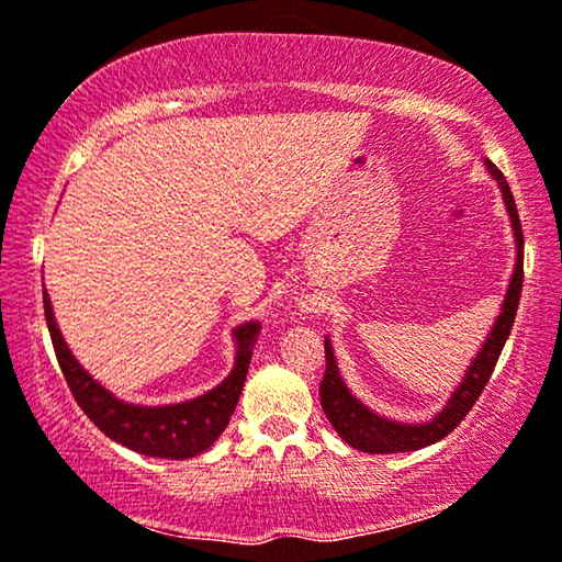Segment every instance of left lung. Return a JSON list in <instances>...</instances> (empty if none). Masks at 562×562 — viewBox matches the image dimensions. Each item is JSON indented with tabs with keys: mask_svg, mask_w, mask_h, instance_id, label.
<instances>
[{
	"mask_svg": "<svg viewBox=\"0 0 562 562\" xmlns=\"http://www.w3.org/2000/svg\"><path fill=\"white\" fill-rule=\"evenodd\" d=\"M488 171L502 187L506 210L512 214V227H514V237H517V268H514L512 283L506 289V299H504V310L498 314L494 329H491L488 340L483 342V348L479 352V358L473 360V366L468 368L465 379L460 386L456 389V394L448 402V406L437 414L432 422L427 425H398V422L383 419L379 414H373L371 409H366L363 404L358 402L356 396L345 389V383L337 373L335 366V356H333V345L325 340V375H322L319 383V402H322V412L327 414L329 425L337 429V435L342 437L350 448H356L360 452H371V456H386V452H409V450H419L427 448L442 437H448L452 429H456L460 422L465 419V414L473 409V404L479 402V396L486 389V383L494 373L496 360L502 356L506 337L512 333L514 317H517V306H519V296H521V281H525V235H521V222L517 214V204H514L512 189L506 183V176L498 171V168L486 160Z\"/></svg>",
	"mask_w": 562,
	"mask_h": 562,
	"instance_id": "obj_1",
	"label": "left lung"
}]
</instances>
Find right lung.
Returning <instances> with one entry per match:
<instances>
[{"mask_svg": "<svg viewBox=\"0 0 562 562\" xmlns=\"http://www.w3.org/2000/svg\"><path fill=\"white\" fill-rule=\"evenodd\" d=\"M43 304L53 350H56L58 366L64 371V379L68 389H71L76 404L114 442L125 445V448L140 452V456L183 460L204 452L222 435V429L227 427V422L237 406V398H240L245 375H248L258 325L248 322V325L235 329V368L210 394L173 406H135L114 398L110 391L99 386L76 363V358L71 356V350H68V345L58 333L56 319H53L50 299L45 291Z\"/></svg>", "mask_w": 562, "mask_h": 562, "instance_id": "add662e5", "label": "right lung"}]
</instances>
